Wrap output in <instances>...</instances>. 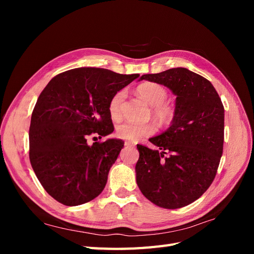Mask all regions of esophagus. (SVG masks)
Segmentation results:
<instances>
[{"instance_id": "34e87169", "label": "esophagus", "mask_w": 254, "mask_h": 254, "mask_svg": "<svg viewBox=\"0 0 254 254\" xmlns=\"http://www.w3.org/2000/svg\"><path fill=\"white\" fill-rule=\"evenodd\" d=\"M125 146H126V147H130V148L134 147V145L131 142H125Z\"/></svg>"}]
</instances>
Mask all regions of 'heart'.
<instances>
[{
    "label": "heart",
    "instance_id": "obj_1",
    "mask_svg": "<svg viewBox=\"0 0 254 254\" xmlns=\"http://www.w3.org/2000/svg\"><path fill=\"white\" fill-rule=\"evenodd\" d=\"M136 93L146 103L152 106L151 111L157 119L163 122L170 121L173 118L174 110L164 101L167 97V90L158 82H143L136 88ZM125 98V91H119L115 93L109 103V113L113 120H119L122 113V103ZM156 132V127L152 124H139L133 122L122 123L117 127V134L121 139L136 142L143 137L150 136Z\"/></svg>",
    "mask_w": 254,
    "mask_h": 254
}]
</instances>
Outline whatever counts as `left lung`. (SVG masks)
Listing matches in <instances>:
<instances>
[{
	"mask_svg": "<svg viewBox=\"0 0 254 254\" xmlns=\"http://www.w3.org/2000/svg\"><path fill=\"white\" fill-rule=\"evenodd\" d=\"M140 79L163 84L177 97L172 125L149 139L159 149L136 145L137 187L156 205L179 209L197 200L216 176L224 149V105L209 80L186 67Z\"/></svg>",
	"mask_w": 254,
	"mask_h": 254,
	"instance_id": "obj_1",
	"label": "left lung"
}]
</instances>
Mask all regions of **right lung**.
Returning a JSON list of instances; mask_svg holds the SVG:
<instances>
[{
  "instance_id": "add662e5",
  "label": "right lung",
  "mask_w": 254,
  "mask_h": 254,
  "mask_svg": "<svg viewBox=\"0 0 254 254\" xmlns=\"http://www.w3.org/2000/svg\"><path fill=\"white\" fill-rule=\"evenodd\" d=\"M106 68L78 67L56 75L38 97L29 127V160L43 189L68 206L93 200L102 193L110 167L124 141L113 132L112 96L139 77Z\"/></svg>"
}]
</instances>
